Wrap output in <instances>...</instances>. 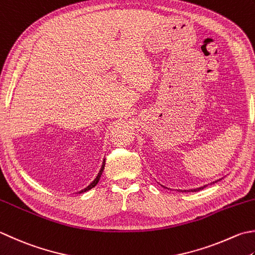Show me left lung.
Masks as SVG:
<instances>
[{
    "label": "left lung",
    "instance_id": "8db88e82",
    "mask_svg": "<svg viewBox=\"0 0 255 255\" xmlns=\"http://www.w3.org/2000/svg\"><path fill=\"white\" fill-rule=\"evenodd\" d=\"M203 188H206V186H203V187H200V188H196V189H190V190H183L184 192H187V191H189V192H193V191H200V190H202Z\"/></svg>",
    "mask_w": 255,
    "mask_h": 255
}]
</instances>
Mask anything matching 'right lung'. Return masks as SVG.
<instances>
[{"label":"right lung","mask_w":255,"mask_h":255,"mask_svg":"<svg viewBox=\"0 0 255 255\" xmlns=\"http://www.w3.org/2000/svg\"><path fill=\"white\" fill-rule=\"evenodd\" d=\"M105 159H104V161H103V164H102V168H101V170H99V172H98V174H97V177L95 178V180L89 184V186H87L86 188L85 189H83V190H81L79 191V193H82V192H86V191H88V190H91L92 188H94L95 186H96V184L98 183V181H99V179H101V176H102V173H103V171H104V168H105Z\"/></svg>","instance_id":"add662e5"}]
</instances>
